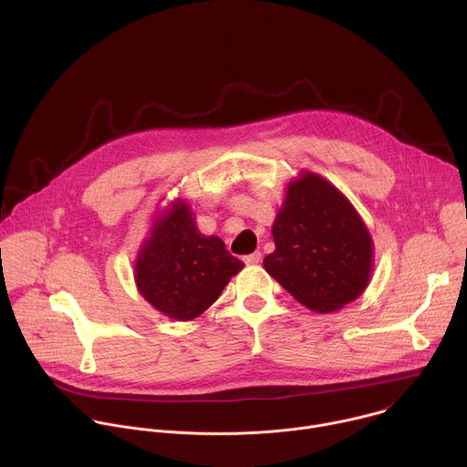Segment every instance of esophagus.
Here are the masks:
<instances>
[{
  "label": "esophagus",
  "mask_w": 467,
  "mask_h": 467,
  "mask_svg": "<svg viewBox=\"0 0 467 467\" xmlns=\"http://www.w3.org/2000/svg\"><path fill=\"white\" fill-rule=\"evenodd\" d=\"M260 260H262V253H260V251H254V253H251V254L244 256V262H245V264H249V265L258 264Z\"/></svg>",
  "instance_id": "esophagus-1"
}]
</instances>
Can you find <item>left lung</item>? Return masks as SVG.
I'll list each match as a JSON object with an SVG mask.
<instances>
[{
  "label": "left lung",
  "mask_w": 467,
  "mask_h": 467,
  "mask_svg": "<svg viewBox=\"0 0 467 467\" xmlns=\"http://www.w3.org/2000/svg\"><path fill=\"white\" fill-rule=\"evenodd\" d=\"M268 272L303 306L328 314L358 299L373 275L371 233L349 199L314 171H299L272 225Z\"/></svg>",
  "instance_id": "1"
}]
</instances>
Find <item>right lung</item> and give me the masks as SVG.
<instances>
[{"label":"right lung","instance_id":"add662e5","mask_svg":"<svg viewBox=\"0 0 467 467\" xmlns=\"http://www.w3.org/2000/svg\"><path fill=\"white\" fill-rule=\"evenodd\" d=\"M244 270L220 236L203 234L184 197H175L151 216L135 258L139 294L162 316L192 321L202 316Z\"/></svg>","mask_w":467,"mask_h":467}]
</instances>
